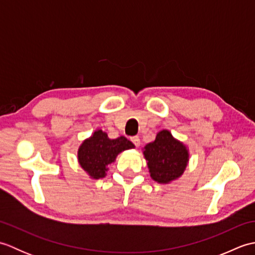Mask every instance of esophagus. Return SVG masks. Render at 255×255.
Here are the masks:
<instances>
[{"instance_id":"esophagus-1","label":"esophagus","mask_w":255,"mask_h":255,"mask_svg":"<svg viewBox=\"0 0 255 255\" xmlns=\"http://www.w3.org/2000/svg\"><path fill=\"white\" fill-rule=\"evenodd\" d=\"M130 140L132 141V143L136 145V148L139 147V145H140V139L138 137H132Z\"/></svg>"}]
</instances>
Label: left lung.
<instances>
[{"label":"left lung","instance_id":"left-lung-1","mask_svg":"<svg viewBox=\"0 0 255 255\" xmlns=\"http://www.w3.org/2000/svg\"><path fill=\"white\" fill-rule=\"evenodd\" d=\"M142 153L150 176L159 184H170L180 178L189 161V150L167 129L156 133L152 142L144 145Z\"/></svg>","mask_w":255,"mask_h":255}]
</instances>
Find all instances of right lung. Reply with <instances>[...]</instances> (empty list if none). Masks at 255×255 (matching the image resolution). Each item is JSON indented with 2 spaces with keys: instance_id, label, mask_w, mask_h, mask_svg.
Here are the masks:
<instances>
[{
  "instance_id": "right-lung-1",
  "label": "right lung",
  "mask_w": 255,
  "mask_h": 255,
  "mask_svg": "<svg viewBox=\"0 0 255 255\" xmlns=\"http://www.w3.org/2000/svg\"><path fill=\"white\" fill-rule=\"evenodd\" d=\"M134 144L124 136L110 139L105 131L96 129L83 140L78 149V162L92 180L105 177L108 165L116 161L123 151L133 149Z\"/></svg>"
}]
</instances>
